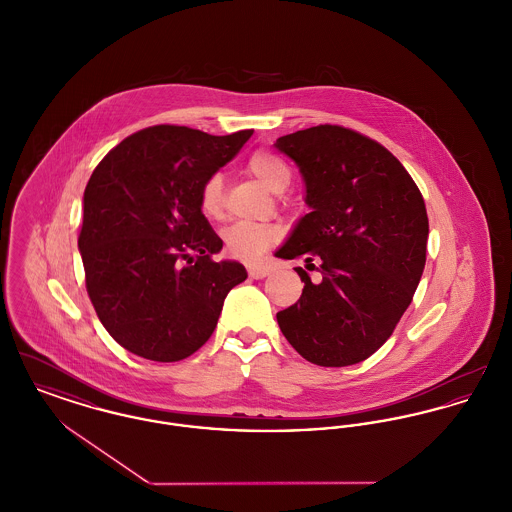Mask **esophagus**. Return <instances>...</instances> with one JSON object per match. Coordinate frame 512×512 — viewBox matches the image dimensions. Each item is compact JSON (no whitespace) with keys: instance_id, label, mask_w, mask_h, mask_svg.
<instances>
[{"instance_id":"esophagus-1","label":"esophagus","mask_w":512,"mask_h":512,"mask_svg":"<svg viewBox=\"0 0 512 512\" xmlns=\"http://www.w3.org/2000/svg\"><path fill=\"white\" fill-rule=\"evenodd\" d=\"M247 272H249V276H251V278L259 280V278H265V276H269V274H271V269H269L267 265H255V267H249Z\"/></svg>"}]
</instances>
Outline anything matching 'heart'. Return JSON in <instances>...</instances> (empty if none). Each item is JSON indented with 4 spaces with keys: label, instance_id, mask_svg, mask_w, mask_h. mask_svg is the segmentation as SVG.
Returning <instances> with one entry per match:
<instances>
[{
    "label": "heart",
    "instance_id": "heart-1",
    "mask_svg": "<svg viewBox=\"0 0 512 512\" xmlns=\"http://www.w3.org/2000/svg\"><path fill=\"white\" fill-rule=\"evenodd\" d=\"M247 170L274 193H282L292 180L290 166L271 151L253 152L247 160ZM199 207L209 218L224 214V183L220 174H212L201 183ZM280 238L282 228L272 222H236L222 234L226 251L247 263L259 261Z\"/></svg>",
    "mask_w": 512,
    "mask_h": 512
}]
</instances>
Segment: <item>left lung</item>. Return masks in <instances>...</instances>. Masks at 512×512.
Masks as SVG:
<instances>
[{
	"label": "left lung",
	"mask_w": 512,
	"mask_h": 512,
	"mask_svg": "<svg viewBox=\"0 0 512 512\" xmlns=\"http://www.w3.org/2000/svg\"><path fill=\"white\" fill-rule=\"evenodd\" d=\"M305 180L311 212L276 251L317 259L321 282L296 269L300 300L276 313L294 350L315 365L367 360L408 309L425 267L429 220L420 189L381 143L342 125H317L276 139Z\"/></svg>",
	"instance_id": "8db88e82"
}]
</instances>
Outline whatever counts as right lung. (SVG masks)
Masks as SVG:
<instances>
[{"mask_svg": "<svg viewBox=\"0 0 512 512\" xmlns=\"http://www.w3.org/2000/svg\"><path fill=\"white\" fill-rule=\"evenodd\" d=\"M251 133L154 125L125 137L94 168L79 234L85 282L100 323L131 354H195L228 292L247 278L240 263L212 259L222 240L199 207V189Z\"/></svg>", "mask_w": 512, "mask_h": 512, "instance_id": "right-lung-1", "label": "right lung"}]
</instances>
